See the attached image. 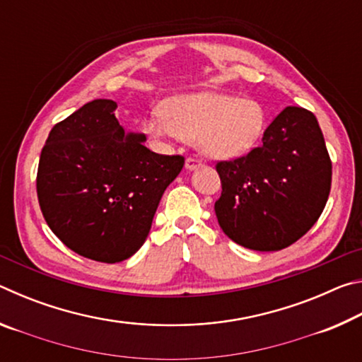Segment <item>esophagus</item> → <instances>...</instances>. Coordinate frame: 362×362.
<instances>
[{
  "label": "esophagus",
  "mask_w": 362,
  "mask_h": 362,
  "mask_svg": "<svg viewBox=\"0 0 362 362\" xmlns=\"http://www.w3.org/2000/svg\"><path fill=\"white\" fill-rule=\"evenodd\" d=\"M201 166H203V161H201V159H198V158L189 156V158L185 159V168L188 170H194V169H198Z\"/></svg>",
  "instance_id": "1"
}]
</instances>
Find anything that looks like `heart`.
I'll list each match as a JSON object with an SVG mask.
<instances>
[{"mask_svg": "<svg viewBox=\"0 0 362 362\" xmlns=\"http://www.w3.org/2000/svg\"><path fill=\"white\" fill-rule=\"evenodd\" d=\"M267 127V113L259 102L235 95L201 90L175 95L153 112L145 129L153 139L194 140L206 156L230 159L247 153Z\"/></svg>", "mask_w": 362, "mask_h": 362, "instance_id": "b5f03b06", "label": "heart"}]
</instances>
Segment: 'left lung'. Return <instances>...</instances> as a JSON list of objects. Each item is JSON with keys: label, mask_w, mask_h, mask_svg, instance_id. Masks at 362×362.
I'll return each mask as SVG.
<instances>
[{"label": "left lung", "mask_w": 362, "mask_h": 362, "mask_svg": "<svg viewBox=\"0 0 362 362\" xmlns=\"http://www.w3.org/2000/svg\"><path fill=\"white\" fill-rule=\"evenodd\" d=\"M222 194L216 201L220 228L252 250H281L300 240L327 203L332 163L316 116L286 107L272 121L262 145L218 161Z\"/></svg>", "instance_id": "left-lung-1"}]
</instances>
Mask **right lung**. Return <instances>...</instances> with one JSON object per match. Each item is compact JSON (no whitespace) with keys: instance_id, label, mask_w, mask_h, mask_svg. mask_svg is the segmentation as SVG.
Returning <instances> with one entry per match:
<instances>
[{"instance_id":"obj_1","label":"right lung","mask_w":362,"mask_h":362,"mask_svg":"<svg viewBox=\"0 0 362 362\" xmlns=\"http://www.w3.org/2000/svg\"><path fill=\"white\" fill-rule=\"evenodd\" d=\"M116 107L97 99L57 122L36 175L49 228L73 252L103 263L142 247L164 189L185 163L146 148L144 134H126Z\"/></svg>"}]
</instances>
